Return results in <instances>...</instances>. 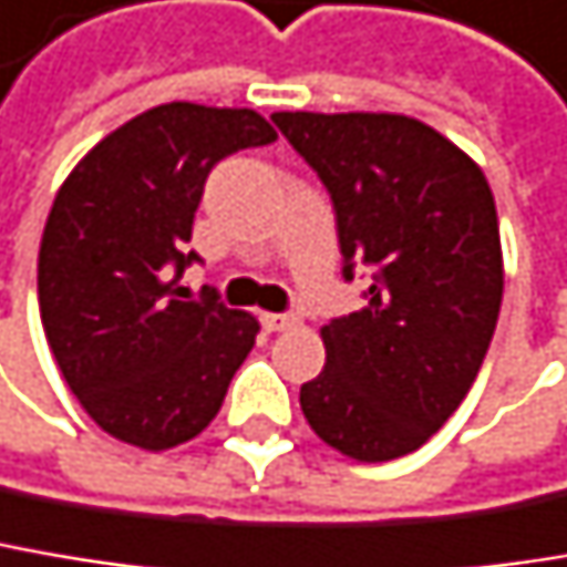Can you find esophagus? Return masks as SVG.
Masks as SVG:
<instances>
[{"instance_id": "esophagus-1", "label": "esophagus", "mask_w": 567, "mask_h": 567, "mask_svg": "<svg viewBox=\"0 0 567 567\" xmlns=\"http://www.w3.org/2000/svg\"><path fill=\"white\" fill-rule=\"evenodd\" d=\"M259 321H262V328H266L269 334H276V331L291 328L298 318H295V315H272V311H262V315H259Z\"/></svg>"}]
</instances>
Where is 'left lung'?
<instances>
[{"mask_svg":"<svg viewBox=\"0 0 567 567\" xmlns=\"http://www.w3.org/2000/svg\"><path fill=\"white\" fill-rule=\"evenodd\" d=\"M324 181L343 279L367 308L321 328L324 370L301 412L334 451L380 464L422 447L471 392L503 301L496 204L481 165L399 113H276Z\"/></svg>","mask_w":567,"mask_h":567,"instance_id":"left-lung-1","label":"left lung"}]
</instances>
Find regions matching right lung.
<instances>
[{"mask_svg": "<svg viewBox=\"0 0 567 567\" xmlns=\"http://www.w3.org/2000/svg\"><path fill=\"white\" fill-rule=\"evenodd\" d=\"M276 142L256 110L162 103L100 138L61 184L38 249L48 347L86 415L116 441L168 451L224 405L259 321L181 272L210 168Z\"/></svg>", "mask_w": 567, "mask_h": 567, "instance_id": "right-lung-1", "label": "right lung"}]
</instances>
